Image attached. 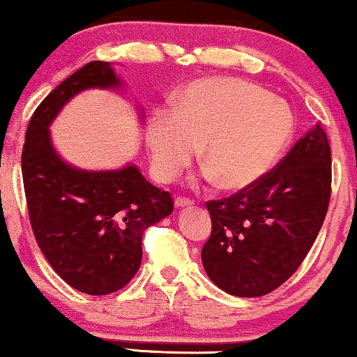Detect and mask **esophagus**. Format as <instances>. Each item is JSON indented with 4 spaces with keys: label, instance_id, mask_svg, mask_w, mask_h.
<instances>
[{
    "label": "esophagus",
    "instance_id": "1",
    "mask_svg": "<svg viewBox=\"0 0 357 357\" xmlns=\"http://www.w3.org/2000/svg\"><path fill=\"white\" fill-rule=\"evenodd\" d=\"M174 206L179 208V210H184V208H191L192 202H191V199H186V198H176Z\"/></svg>",
    "mask_w": 357,
    "mask_h": 357
}]
</instances>
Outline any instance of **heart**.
Masks as SVG:
<instances>
[{
	"label": "heart",
	"mask_w": 357,
	"mask_h": 357,
	"mask_svg": "<svg viewBox=\"0 0 357 357\" xmlns=\"http://www.w3.org/2000/svg\"><path fill=\"white\" fill-rule=\"evenodd\" d=\"M292 132L294 116L284 100L235 77H206L179 90L171 112L149 117L146 146L158 181H173L199 146L203 178L241 191L272 169Z\"/></svg>",
	"instance_id": "heart-1"
}]
</instances>
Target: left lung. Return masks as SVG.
Listing matches in <instances>:
<instances>
[{"label":"left lung","instance_id":"obj_1","mask_svg":"<svg viewBox=\"0 0 357 357\" xmlns=\"http://www.w3.org/2000/svg\"><path fill=\"white\" fill-rule=\"evenodd\" d=\"M331 198V147L321 124L298 139L273 171L230 198L208 202L206 275L236 297L272 292L301 267Z\"/></svg>","mask_w":357,"mask_h":357}]
</instances>
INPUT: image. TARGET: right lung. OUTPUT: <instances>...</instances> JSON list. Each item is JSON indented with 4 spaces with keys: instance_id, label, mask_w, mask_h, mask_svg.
I'll return each mask as SVG.
<instances>
[{
    "instance_id": "obj_1",
    "label": "right lung",
    "mask_w": 357,
    "mask_h": 357,
    "mask_svg": "<svg viewBox=\"0 0 357 357\" xmlns=\"http://www.w3.org/2000/svg\"><path fill=\"white\" fill-rule=\"evenodd\" d=\"M110 61H90L53 89L35 110L22 154L28 215L52 268L89 296L121 290L141 267L142 235L173 213L169 192L136 165L89 171L56 153L50 126L73 97L89 89L124 90ZM144 121V110H137Z\"/></svg>"
}]
</instances>
